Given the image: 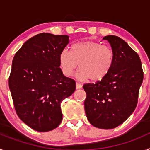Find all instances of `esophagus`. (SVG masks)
Returning <instances> with one entry per match:
<instances>
[{"label": "esophagus", "mask_w": 150, "mask_h": 150, "mask_svg": "<svg viewBox=\"0 0 150 150\" xmlns=\"http://www.w3.org/2000/svg\"><path fill=\"white\" fill-rule=\"evenodd\" d=\"M82 86H83V85H82L81 83H76V89H79V88H81Z\"/></svg>", "instance_id": "1"}]
</instances>
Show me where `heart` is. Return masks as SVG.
<instances>
[{
	"label": "heart",
	"instance_id": "b5f03b06",
	"mask_svg": "<svg viewBox=\"0 0 150 150\" xmlns=\"http://www.w3.org/2000/svg\"><path fill=\"white\" fill-rule=\"evenodd\" d=\"M59 62L65 76H71L77 67L76 76L81 80L98 81L109 74L114 62V52L110 46L94 40H83L60 52Z\"/></svg>",
	"mask_w": 150,
	"mask_h": 150
}]
</instances>
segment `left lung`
<instances>
[{
	"instance_id": "obj_1",
	"label": "left lung",
	"mask_w": 150,
	"mask_h": 150,
	"mask_svg": "<svg viewBox=\"0 0 150 150\" xmlns=\"http://www.w3.org/2000/svg\"><path fill=\"white\" fill-rule=\"evenodd\" d=\"M103 39L110 43L114 62L104 79L83 86L86 93L84 105L93 126L111 129L124 122L137 107L144 72L140 57L125 41L114 35Z\"/></svg>"
}]
</instances>
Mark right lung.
<instances>
[{
    "label": "right lung",
    "mask_w": 150,
    "mask_h": 150,
    "mask_svg": "<svg viewBox=\"0 0 150 150\" xmlns=\"http://www.w3.org/2000/svg\"><path fill=\"white\" fill-rule=\"evenodd\" d=\"M67 35L41 33L24 43L13 59L9 87L16 112L32 129L46 132L62 120L61 103L76 89V83L59 67Z\"/></svg>",
    "instance_id": "obj_1"
}]
</instances>
